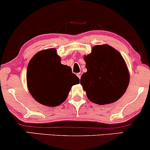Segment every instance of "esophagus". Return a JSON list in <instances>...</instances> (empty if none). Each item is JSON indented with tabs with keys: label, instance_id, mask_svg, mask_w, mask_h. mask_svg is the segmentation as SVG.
I'll list each match as a JSON object with an SVG mask.
<instances>
[{
	"label": "esophagus",
	"instance_id": "obj_1",
	"mask_svg": "<svg viewBox=\"0 0 150 150\" xmlns=\"http://www.w3.org/2000/svg\"><path fill=\"white\" fill-rule=\"evenodd\" d=\"M77 76L79 77V78H81V76H82V73H77Z\"/></svg>",
	"mask_w": 150,
	"mask_h": 150
}]
</instances>
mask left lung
Returning a JSON list of instances; mask_svg holds the SVG:
<instances>
[{
    "label": "left lung",
    "instance_id": "8db88e82",
    "mask_svg": "<svg viewBox=\"0 0 150 150\" xmlns=\"http://www.w3.org/2000/svg\"><path fill=\"white\" fill-rule=\"evenodd\" d=\"M85 56L87 72L80 84L88 99L97 104H107L119 99L129 83V73L124 59L108 45H98Z\"/></svg>",
    "mask_w": 150,
    "mask_h": 150
}]
</instances>
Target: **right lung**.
I'll return each mask as SVG.
<instances>
[{
    "mask_svg": "<svg viewBox=\"0 0 150 150\" xmlns=\"http://www.w3.org/2000/svg\"><path fill=\"white\" fill-rule=\"evenodd\" d=\"M27 80L32 97L48 106L63 103L72 86L80 83L71 68L61 64L54 49L40 51L32 58L27 67Z\"/></svg>",
    "mask_w": 150,
    "mask_h": 150,
    "instance_id": "right-lung-1",
    "label": "right lung"
}]
</instances>
